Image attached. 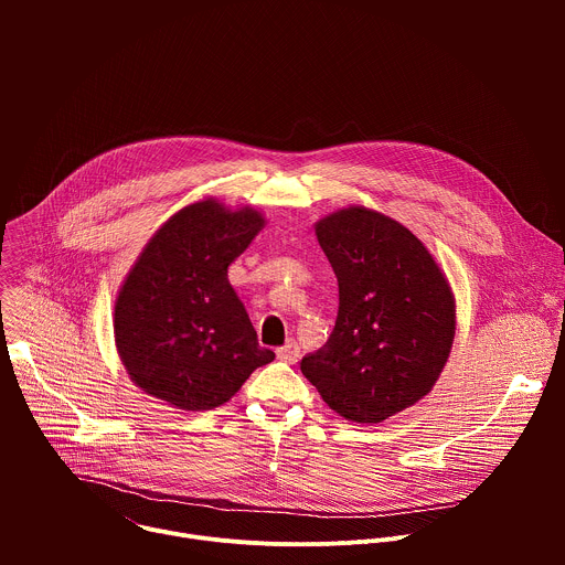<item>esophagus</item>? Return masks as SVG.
<instances>
[{
  "label": "esophagus",
  "mask_w": 565,
  "mask_h": 565,
  "mask_svg": "<svg viewBox=\"0 0 565 565\" xmlns=\"http://www.w3.org/2000/svg\"><path fill=\"white\" fill-rule=\"evenodd\" d=\"M277 358H279L281 362L295 364V362L299 360V347H297V342L290 340V342H286L281 349H277Z\"/></svg>",
  "instance_id": "obj_1"
}]
</instances>
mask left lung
<instances>
[{
	"label": "left lung",
	"instance_id": "left-lung-1",
	"mask_svg": "<svg viewBox=\"0 0 565 565\" xmlns=\"http://www.w3.org/2000/svg\"><path fill=\"white\" fill-rule=\"evenodd\" d=\"M340 288L335 329L301 373L351 423H382L436 384L456 333L451 288L397 221L347 207L315 225Z\"/></svg>",
	"mask_w": 565,
	"mask_h": 565
}]
</instances>
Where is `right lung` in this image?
Here are the masks:
<instances>
[{"instance_id": "right-lung-1", "label": "right lung", "mask_w": 565, "mask_h": 565, "mask_svg": "<svg viewBox=\"0 0 565 565\" xmlns=\"http://www.w3.org/2000/svg\"><path fill=\"white\" fill-rule=\"evenodd\" d=\"M264 225L250 207L216 201L183 207L160 227L116 299L120 360L149 395L185 412L227 402L250 373L275 360L227 281V266Z\"/></svg>"}]
</instances>
